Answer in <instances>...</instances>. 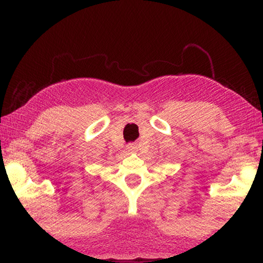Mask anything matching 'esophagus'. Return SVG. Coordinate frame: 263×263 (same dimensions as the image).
<instances>
[{
    "mask_svg": "<svg viewBox=\"0 0 263 263\" xmlns=\"http://www.w3.org/2000/svg\"><path fill=\"white\" fill-rule=\"evenodd\" d=\"M127 149L129 153H135V152H138L139 147H138V145H135V143H129V145L127 146Z\"/></svg>",
    "mask_w": 263,
    "mask_h": 263,
    "instance_id": "34e87169",
    "label": "esophagus"
}]
</instances>
